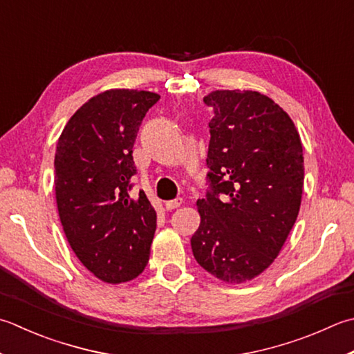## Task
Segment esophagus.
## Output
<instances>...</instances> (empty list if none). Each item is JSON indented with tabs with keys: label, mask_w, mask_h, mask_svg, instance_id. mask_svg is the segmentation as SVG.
I'll use <instances>...</instances> for the list:
<instances>
[{
	"label": "esophagus",
	"mask_w": 354,
	"mask_h": 354,
	"mask_svg": "<svg viewBox=\"0 0 354 354\" xmlns=\"http://www.w3.org/2000/svg\"><path fill=\"white\" fill-rule=\"evenodd\" d=\"M181 204H183V199L181 198L173 199V201H169V203H165V209H167V210H175Z\"/></svg>",
	"instance_id": "1"
}]
</instances>
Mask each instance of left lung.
<instances>
[{
	"mask_svg": "<svg viewBox=\"0 0 354 354\" xmlns=\"http://www.w3.org/2000/svg\"><path fill=\"white\" fill-rule=\"evenodd\" d=\"M209 122L210 190L198 199L190 239L198 264L228 283L273 264L301 209L302 142L292 118L254 90H214Z\"/></svg>",
	"mask_w": 354,
	"mask_h": 354,
	"instance_id": "8db88e82",
	"label": "left lung"
}]
</instances>
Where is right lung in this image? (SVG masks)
I'll use <instances>...</instances> for the list:
<instances>
[{
  "instance_id": "1",
  "label": "right lung",
  "mask_w": 354,
  "mask_h": 354,
  "mask_svg": "<svg viewBox=\"0 0 354 354\" xmlns=\"http://www.w3.org/2000/svg\"><path fill=\"white\" fill-rule=\"evenodd\" d=\"M159 98L145 90H106L76 110L57 144L62 230L76 258L102 282L135 279L149 262L156 212L144 192L130 198L129 190L136 133Z\"/></svg>"
}]
</instances>
